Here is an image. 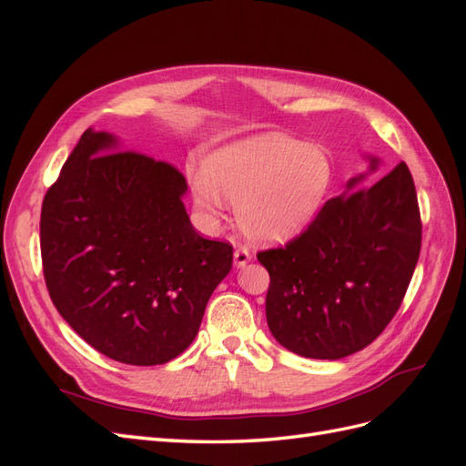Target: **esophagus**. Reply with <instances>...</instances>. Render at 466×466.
<instances>
[{
	"instance_id": "1",
	"label": "esophagus",
	"mask_w": 466,
	"mask_h": 466,
	"mask_svg": "<svg viewBox=\"0 0 466 466\" xmlns=\"http://www.w3.org/2000/svg\"><path fill=\"white\" fill-rule=\"evenodd\" d=\"M233 257H235V266L237 268H243V266H247L250 262V252H248L247 247H238L235 250Z\"/></svg>"
}]
</instances>
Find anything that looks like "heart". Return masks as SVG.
Wrapping results in <instances>:
<instances>
[{
    "mask_svg": "<svg viewBox=\"0 0 466 466\" xmlns=\"http://www.w3.org/2000/svg\"><path fill=\"white\" fill-rule=\"evenodd\" d=\"M332 161L319 146L266 134L241 139L209 155L190 175L194 200L221 214L228 198L237 221L257 243H288L315 219L332 185Z\"/></svg>",
    "mask_w": 466,
    "mask_h": 466,
    "instance_id": "obj_1",
    "label": "heart"
}]
</instances>
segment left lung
Segmentation results:
<instances>
[{"instance_id": "1", "label": "left lung", "mask_w": 466, "mask_h": 466, "mask_svg": "<svg viewBox=\"0 0 466 466\" xmlns=\"http://www.w3.org/2000/svg\"><path fill=\"white\" fill-rule=\"evenodd\" d=\"M371 161L375 171L379 161ZM363 175L309 228L257 255L270 274L266 320L276 340L313 360L370 346L397 315L421 247L416 187L406 163L368 187Z\"/></svg>"}]
</instances>
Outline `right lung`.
<instances>
[{
    "label": "right lung",
    "instance_id": "obj_1",
    "mask_svg": "<svg viewBox=\"0 0 466 466\" xmlns=\"http://www.w3.org/2000/svg\"><path fill=\"white\" fill-rule=\"evenodd\" d=\"M86 130L48 188L40 252L50 299L83 340L128 365H159L198 334L233 247L192 228L177 167Z\"/></svg>",
    "mask_w": 466,
    "mask_h": 466
}]
</instances>
